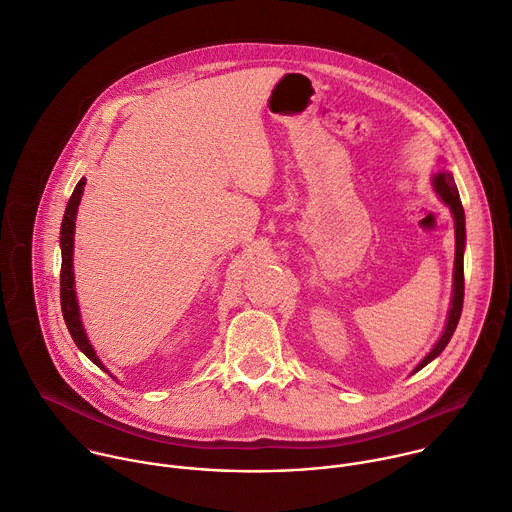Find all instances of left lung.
<instances>
[{
    "mask_svg": "<svg viewBox=\"0 0 512 512\" xmlns=\"http://www.w3.org/2000/svg\"><path fill=\"white\" fill-rule=\"evenodd\" d=\"M432 185L438 193V197L446 203L450 208L452 216H454V230H456V258H454V288H452V304H450V311H448V321L444 327V333L440 337V341L434 345V349L422 359V363L414 369L420 371L422 367H426L430 361H434L450 343L460 315H462V302H464V244H466V224H464V208H462V201H460V193L458 187L454 183V177L450 171H438L432 177Z\"/></svg>",
    "mask_w": 512,
    "mask_h": 512,
    "instance_id": "left-lung-1",
    "label": "left lung"
}]
</instances>
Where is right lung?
<instances>
[{
	"label": "right lung",
	"instance_id": "obj_1",
	"mask_svg": "<svg viewBox=\"0 0 512 512\" xmlns=\"http://www.w3.org/2000/svg\"><path fill=\"white\" fill-rule=\"evenodd\" d=\"M84 183L86 179L82 177L70 199H68V206H66V212H64V218H62V228H60V248H62V268H60V304H62V317H64V323L68 327V333L72 335L76 347L94 363L98 365L100 369H105V365H102V361L96 357L86 333H84V327H82V321H80V309H78V300H76V292H74V272H72V250H74V228H76V212H78V206H80V197H82V191H84ZM107 371V369H105Z\"/></svg>",
	"mask_w": 512,
	"mask_h": 512
}]
</instances>
